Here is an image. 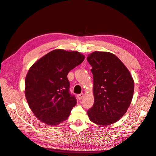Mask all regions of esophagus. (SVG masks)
<instances>
[{
  "label": "esophagus",
  "mask_w": 156,
  "mask_h": 156,
  "mask_svg": "<svg viewBox=\"0 0 156 156\" xmlns=\"http://www.w3.org/2000/svg\"><path fill=\"white\" fill-rule=\"evenodd\" d=\"M83 96H84V94L83 93H81L80 94H77V98L79 99V100H82V98H83Z\"/></svg>",
  "instance_id": "1"
}]
</instances>
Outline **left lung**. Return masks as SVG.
Masks as SVG:
<instances>
[{"label": "left lung", "instance_id": "8db88e82", "mask_svg": "<svg viewBox=\"0 0 156 156\" xmlns=\"http://www.w3.org/2000/svg\"><path fill=\"white\" fill-rule=\"evenodd\" d=\"M87 61L92 66L94 103L89 119L100 126L115 123L126 112L132 100L134 81L124 64L108 52L95 51Z\"/></svg>", "mask_w": 156, "mask_h": 156}]
</instances>
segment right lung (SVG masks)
I'll list each match as a JSON object with an SVG mask.
<instances>
[{
	"mask_svg": "<svg viewBox=\"0 0 156 156\" xmlns=\"http://www.w3.org/2000/svg\"><path fill=\"white\" fill-rule=\"evenodd\" d=\"M79 52L55 49L33 64L25 79V96L32 111L48 125H57L68 119L77 100L69 92L67 75L81 64Z\"/></svg>",
	"mask_w": 156,
	"mask_h": 156,
	"instance_id": "1",
	"label": "right lung"
}]
</instances>
